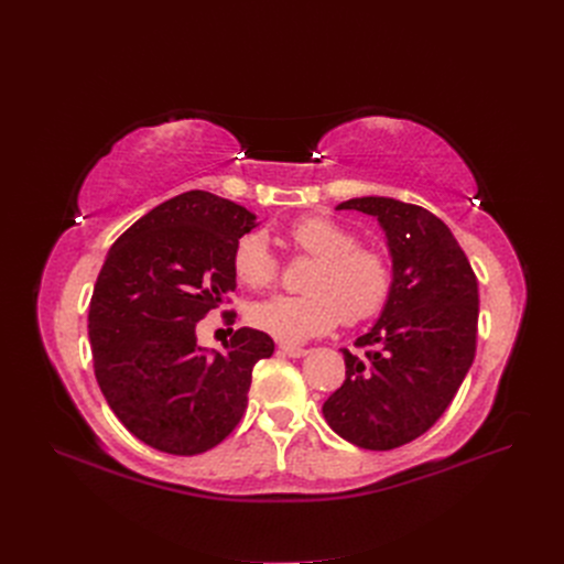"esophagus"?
<instances>
[{"label":"esophagus","instance_id":"obj_1","mask_svg":"<svg viewBox=\"0 0 564 564\" xmlns=\"http://www.w3.org/2000/svg\"><path fill=\"white\" fill-rule=\"evenodd\" d=\"M279 349L285 354V357H292V359H300V357H306L308 349L306 347H300V345H290V343H281Z\"/></svg>","mask_w":564,"mask_h":564}]
</instances>
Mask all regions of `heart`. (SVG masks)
<instances>
[{"label":"heart","instance_id":"b5f03b06","mask_svg":"<svg viewBox=\"0 0 564 564\" xmlns=\"http://www.w3.org/2000/svg\"><path fill=\"white\" fill-rule=\"evenodd\" d=\"M285 235L294 251L315 260L304 276L306 294H276L251 304L249 322L256 329L281 343H304L332 332L340 319L359 324L387 304L393 290L387 251L359 245L357 232L322 215L292 221ZM230 267L251 290L272 288L281 276V258L260 230L235 242Z\"/></svg>","mask_w":564,"mask_h":564}]
</instances>
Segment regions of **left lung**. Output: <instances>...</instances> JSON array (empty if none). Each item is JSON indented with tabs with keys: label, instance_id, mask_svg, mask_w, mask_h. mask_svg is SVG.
Here are the masks:
<instances>
[{
	"label": "left lung",
	"instance_id": "8db88e82",
	"mask_svg": "<svg viewBox=\"0 0 564 564\" xmlns=\"http://www.w3.org/2000/svg\"><path fill=\"white\" fill-rule=\"evenodd\" d=\"M338 210L379 219L393 256V290L375 327L345 354L343 387L324 402L329 427L366 451L425 434L476 359L478 276L451 228L421 205L349 198Z\"/></svg>",
	"mask_w": 564,
	"mask_h": 564
}]
</instances>
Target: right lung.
Masks as SVG:
<instances>
[{
	"label": "right lung",
	"instance_id": "obj_1",
	"mask_svg": "<svg viewBox=\"0 0 564 564\" xmlns=\"http://www.w3.org/2000/svg\"><path fill=\"white\" fill-rule=\"evenodd\" d=\"M256 226L247 207L185 192L134 221L107 253L88 306L98 387L139 441L169 455L215 448L242 421L251 370L272 357L264 332L237 329L224 351L196 345L200 317L230 304L235 242ZM235 311H224L226 324Z\"/></svg>",
	"mask_w": 564,
	"mask_h": 564
}]
</instances>
